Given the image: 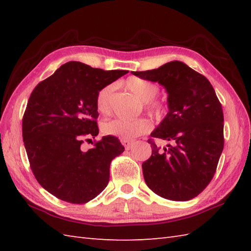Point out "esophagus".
<instances>
[{"label":"esophagus","mask_w":251,"mask_h":251,"mask_svg":"<svg viewBox=\"0 0 251 251\" xmlns=\"http://www.w3.org/2000/svg\"><path fill=\"white\" fill-rule=\"evenodd\" d=\"M121 142H122V145L125 147L126 150H129V149H130V148H131V146H132V141H131V140L121 139Z\"/></svg>","instance_id":"1"}]
</instances>
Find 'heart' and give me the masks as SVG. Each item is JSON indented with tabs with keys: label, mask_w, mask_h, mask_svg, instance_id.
<instances>
[{
	"label": "heart",
	"mask_w": 251,
	"mask_h": 251,
	"mask_svg": "<svg viewBox=\"0 0 251 251\" xmlns=\"http://www.w3.org/2000/svg\"><path fill=\"white\" fill-rule=\"evenodd\" d=\"M125 87L139 98L142 102H145V109L155 116H161L164 113L165 105L159 100L154 99L158 94L159 88L155 83L147 81L140 77L132 76L127 78ZM113 85H105L101 87L97 96H96V108L98 112L102 114L108 113L110 110V100L112 93H113ZM152 127L151 122L148 119H137V120H124V119H112L103 122L101 129L105 135L119 137L121 139L130 140L134 138L147 134Z\"/></svg>",
	"instance_id": "heart-1"
}]
</instances>
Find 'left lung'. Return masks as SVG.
<instances>
[{
	"mask_svg": "<svg viewBox=\"0 0 251 251\" xmlns=\"http://www.w3.org/2000/svg\"><path fill=\"white\" fill-rule=\"evenodd\" d=\"M132 74L158 82L168 94L169 111L151 137L170 143L159 149L148 140L152 155L142 164L146 183L164 199H194L214 178L225 146L223 111L215 89L204 75L177 60Z\"/></svg>",
	"mask_w": 251,
	"mask_h": 251,
	"instance_id": "left-lung-1",
	"label": "left lung"
}]
</instances>
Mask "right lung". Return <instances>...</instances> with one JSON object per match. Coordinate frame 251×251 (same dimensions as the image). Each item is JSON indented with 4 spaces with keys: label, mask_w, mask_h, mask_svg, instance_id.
<instances>
[{
    "label": "right lung",
    "mask_w": 251,
    "mask_h": 251,
    "mask_svg": "<svg viewBox=\"0 0 251 251\" xmlns=\"http://www.w3.org/2000/svg\"><path fill=\"white\" fill-rule=\"evenodd\" d=\"M69 61L36 85L23 117V139L35 179L57 199L85 204L109 183L112 159L124 152L114 136L98 135V90L126 74Z\"/></svg>",
    "instance_id": "1"
}]
</instances>
